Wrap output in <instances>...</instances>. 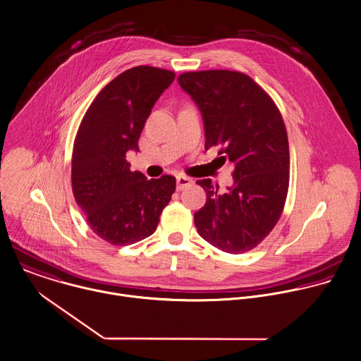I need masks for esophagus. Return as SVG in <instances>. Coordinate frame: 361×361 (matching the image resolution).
Returning <instances> with one entry per match:
<instances>
[{
  "instance_id": "obj_1",
  "label": "esophagus",
  "mask_w": 361,
  "mask_h": 361,
  "mask_svg": "<svg viewBox=\"0 0 361 361\" xmlns=\"http://www.w3.org/2000/svg\"><path fill=\"white\" fill-rule=\"evenodd\" d=\"M192 183H194V181H192L190 177H187V176H178V177H177V190L181 191V190L190 187Z\"/></svg>"
}]
</instances>
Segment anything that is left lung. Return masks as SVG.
I'll return each mask as SVG.
<instances>
[{"mask_svg":"<svg viewBox=\"0 0 361 361\" xmlns=\"http://www.w3.org/2000/svg\"><path fill=\"white\" fill-rule=\"evenodd\" d=\"M180 87L198 105L205 149L233 166V185L219 194L209 178L198 180L205 205L194 214L202 239L226 253L255 249L279 222L290 183L288 136L271 97L249 75L231 70L188 71Z\"/></svg>","mask_w":361,"mask_h":361,"instance_id":"1","label":"left lung"}]
</instances>
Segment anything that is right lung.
I'll list each match as a JSON object with an SVG mask.
<instances>
[{"instance_id":"obj_1","label":"right lung","mask_w":361,"mask_h":361,"mask_svg":"<svg viewBox=\"0 0 361 361\" xmlns=\"http://www.w3.org/2000/svg\"><path fill=\"white\" fill-rule=\"evenodd\" d=\"M174 77L152 66L121 73L99 91L77 130L73 194L88 226L111 245H132L154 233L176 191L173 176L147 180L126 161L129 150H139L145 122Z\"/></svg>"}]
</instances>
